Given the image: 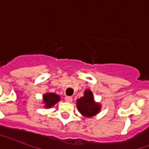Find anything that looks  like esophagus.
Wrapping results in <instances>:
<instances>
[{"mask_svg":"<svg viewBox=\"0 0 149 149\" xmlns=\"http://www.w3.org/2000/svg\"><path fill=\"white\" fill-rule=\"evenodd\" d=\"M65 100L66 102H68V103H70V102H72V97H70V96H66V97H65Z\"/></svg>","mask_w":149,"mask_h":149,"instance_id":"obj_1","label":"esophagus"}]
</instances>
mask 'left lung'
<instances>
[{"label":"left lung","instance_id":"1","mask_svg":"<svg viewBox=\"0 0 149 149\" xmlns=\"http://www.w3.org/2000/svg\"><path fill=\"white\" fill-rule=\"evenodd\" d=\"M77 106L79 112L86 117L95 115L100 109V106L93 100V93L90 90H86L84 97L77 100Z\"/></svg>","mask_w":149,"mask_h":149}]
</instances>
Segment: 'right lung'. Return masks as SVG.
<instances>
[{"mask_svg":"<svg viewBox=\"0 0 149 149\" xmlns=\"http://www.w3.org/2000/svg\"><path fill=\"white\" fill-rule=\"evenodd\" d=\"M60 100L59 97L56 93H46L43 96V100L45 104V107H51Z\"/></svg>","mask_w":149,"mask_h":149,"instance_id":"obj_1","label":"right lung"}]
</instances>
